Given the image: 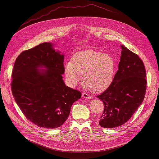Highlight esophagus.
Here are the masks:
<instances>
[{
    "label": "esophagus",
    "mask_w": 159,
    "mask_h": 159,
    "mask_svg": "<svg viewBox=\"0 0 159 159\" xmlns=\"http://www.w3.org/2000/svg\"><path fill=\"white\" fill-rule=\"evenodd\" d=\"M82 97L84 98H88V99H91V98H92V97H91L90 95H89L88 94H87L86 93H82Z\"/></svg>",
    "instance_id": "obj_1"
}]
</instances>
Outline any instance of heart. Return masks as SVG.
Returning a JSON list of instances; mask_svg holds the SVG:
<instances>
[{"label": "heart", "mask_w": 159, "mask_h": 159, "mask_svg": "<svg viewBox=\"0 0 159 159\" xmlns=\"http://www.w3.org/2000/svg\"><path fill=\"white\" fill-rule=\"evenodd\" d=\"M115 67V61L111 55L88 49L75 54L71 62L65 64L64 72L71 86L82 82L84 74V82L88 88L97 92L111 84Z\"/></svg>", "instance_id": "1"}]
</instances>
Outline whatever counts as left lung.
Returning a JSON list of instances; mask_svg holds the SVG:
<instances>
[{
    "mask_svg": "<svg viewBox=\"0 0 159 159\" xmlns=\"http://www.w3.org/2000/svg\"><path fill=\"white\" fill-rule=\"evenodd\" d=\"M120 47L119 70L110 86L97 96L104 105L98 123L105 128L118 127L129 120L146 94L147 81L143 62L127 48Z\"/></svg>",
    "mask_w": 159,
    "mask_h": 159,
    "instance_id": "8db88e82",
    "label": "left lung"
}]
</instances>
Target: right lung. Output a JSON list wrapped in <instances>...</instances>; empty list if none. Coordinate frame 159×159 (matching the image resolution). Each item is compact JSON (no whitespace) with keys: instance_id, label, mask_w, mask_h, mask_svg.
Instances as JSON below:
<instances>
[{"instance_id":"obj_1","label":"right lung","mask_w":159,"mask_h":159,"mask_svg":"<svg viewBox=\"0 0 159 159\" xmlns=\"http://www.w3.org/2000/svg\"><path fill=\"white\" fill-rule=\"evenodd\" d=\"M44 43L22 52L15 62L11 91L26 117L37 126L54 129L68 119L80 91L62 79L64 55Z\"/></svg>"}]
</instances>
